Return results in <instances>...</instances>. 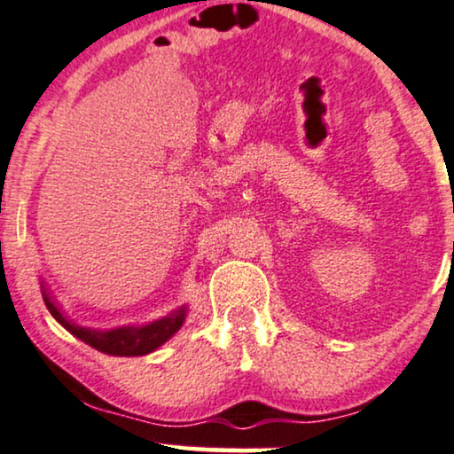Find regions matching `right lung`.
I'll return each mask as SVG.
<instances>
[{
  "label": "right lung",
  "instance_id": "obj_1",
  "mask_svg": "<svg viewBox=\"0 0 454 454\" xmlns=\"http://www.w3.org/2000/svg\"><path fill=\"white\" fill-rule=\"evenodd\" d=\"M39 285H42L43 301L45 306H48L51 317L59 320V323L65 326L71 335L77 337V340L96 348L102 354L111 356H146L154 352V349L163 346L165 341H169L171 337L182 329L188 312V306L184 303V306L169 312L168 317L153 320V323L148 325H123L114 326V329H90V326L77 325L62 312L60 303L54 300V295L50 294L43 280Z\"/></svg>",
  "mask_w": 454,
  "mask_h": 454
}]
</instances>
